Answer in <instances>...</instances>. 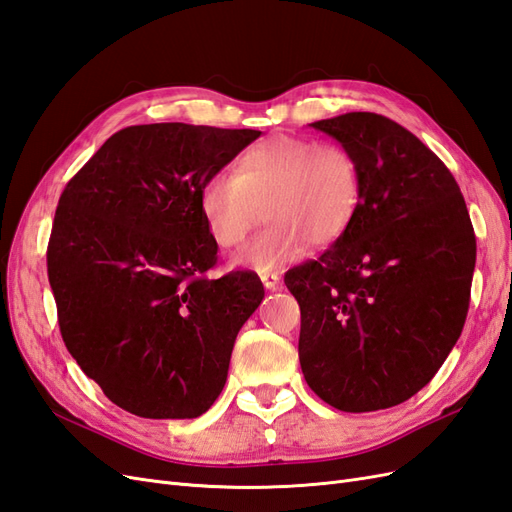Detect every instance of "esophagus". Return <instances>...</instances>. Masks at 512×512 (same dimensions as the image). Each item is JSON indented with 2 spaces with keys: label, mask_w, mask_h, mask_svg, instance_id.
<instances>
[{
  "label": "esophagus",
  "mask_w": 512,
  "mask_h": 512,
  "mask_svg": "<svg viewBox=\"0 0 512 512\" xmlns=\"http://www.w3.org/2000/svg\"><path fill=\"white\" fill-rule=\"evenodd\" d=\"M260 280H262V284H265L267 290H277V288H280L282 275L277 271H267V273H260Z\"/></svg>",
  "instance_id": "esophagus-1"
}]
</instances>
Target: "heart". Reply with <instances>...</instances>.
Listing matches in <instances>:
<instances>
[{"instance_id":"b5f03b06","label":"heart","mask_w":512,"mask_h":512,"mask_svg":"<svg viewBox=\"0 0 512 512\" xmlns=\"http://www.w3.org/2000/svg\"><path fill=\"white\" fill-rule=\"evenodd\" d=\"M361 203V168L342 145L271 136L247 147L235 175L213 173L198 190V211L211 241L237 247L260 220L269 226L235 256L247 269L271 271L339 239Z\"/></svg>"}]
</instances>
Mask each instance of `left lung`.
<instances>
[{"mask_svg":"<svg viewBox=\"0 0 512 512\" xmlns=\"http://www.w3.org/2000/svg\"><path fill=\"white\" fill-rule=\"evenodd\" d=\"M309 126L359 162L361 203L327 252L284 277L301 307L303 376L342 412L404 404L436 376L468 316L476 237L466 200L436 153L389 117Z\"/></svg>","mask_w":512,"mask_h":512,"instance_id":"8db88e82","label":"left lung"}]
</instances>
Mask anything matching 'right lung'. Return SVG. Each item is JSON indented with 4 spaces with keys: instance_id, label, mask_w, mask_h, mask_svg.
Returning a JSON list of instances; mask_svg holds the SVG:
<instances>
[{
    "instance_id": "right-lung-1",
    "label": "right lung",
    "mask_w": 512,
    "mask_h": 512,
    "mask_svg": "<svg viewBox=\"0 0 512 512\" xmlns=\"http://www.w3.org/2000/svg\"><path fill=\"white\" fill-rule=\"evenodd\" d=\"M260 136L190 123L115 132L61 192L46 250L68 352L115 406L196 418L222 393L239 329L265 297L218 262L198 190Z\"/></svg>"
}]
</instances>
